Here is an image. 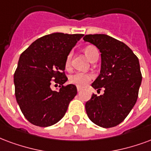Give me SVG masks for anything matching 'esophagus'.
I'll list each match as a JSON object with an SVG mask.
<instances>
[{
	"label": "esophagus",
	"instance_id": "1",
	"mask_svg": "<svg viewBox=\"0 0 151 151\" xmlns=\"http://www.w3.org/2000/svg\"><path fill=\"white\" fill-rule=\"evenodd\" d=\"M77 90H78V92H80V91H81V90H82V89H81V87L78 86V87H77Z\"/></svg>",
	"mask_w": 151,
	"mask_h": 151
}]
</instances>
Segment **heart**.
Instances as JSON below:
<instances>
[{"label": "heart", "instance_id": "1", "mask_svg": "<svg viewBox=\"0 0 151 151\" xmlns=\"http://www.w3.org/2000/svg\"><path fill=\"white\" fill-rule=\"evenodd\" d=\"M84 53L90 61L98 57V49L93 45H89L84 49ZM71 59H72V53H69L65 59V68L70 69L71 65ZM92 78V76L89 73L82 72H77L70 77V82L77 86L83 87L87 85Z\"/></svg>", "mask_w": 151, "mask_h": 151}]
</instances>
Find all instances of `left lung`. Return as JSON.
<instances>
[{
  "instance_id": "left-lung-1",
  "label": "left lung",
  "mask_w": 151,
  "mask_h": 151,
  "mask_svg": "<svg viewBox=\"0 0 151 151\" xmlns=\"http://www.w3.org/2000/svg\"><path fill=\"white\" fill-rule=\"evenodd\" d=\"M84 41L101 53L100 74L91 86L104 93L92 94L86 103L90 120L103 128L116 127L127 118L137 101L142 73L138 58L123 42L106 34H89Z\"/></svg>"
}]
</instances>
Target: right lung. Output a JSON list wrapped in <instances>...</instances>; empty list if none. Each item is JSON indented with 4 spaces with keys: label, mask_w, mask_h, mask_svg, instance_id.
I'll list each match as a JSON object with an SVG mask.
<instances>
[{
    "label": "right lung",
    "mask_w": 151,
    "mask_h": 151,
    "mask_svg": "<svg viewBox=\"0 0 151 151\" xmlns=\"http://www.w3.org/2000/svg\"><path fill=\"white\" fill-rule=\"evenodd\" d=\"M84 34L54 33L43 36L21 54L14 73L15 96L22 114L30 123L50 127L64 117L77 94L73 84L58 91L50 88L52 80L64 84L65 59Z\"/></svg>",
    "instance_id": "obj_1"
}]
</instances>
